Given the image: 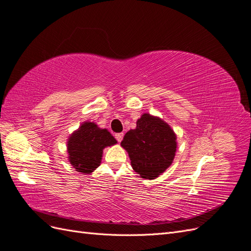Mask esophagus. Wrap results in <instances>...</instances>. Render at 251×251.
I'll use <instances>...</instances> for the list:
<instances>
[{"instance_id":"esophagus-1","label":"esophagus","mask_w":251,"mask_h":251,"mask_svg":"<svg viewBox=\"0 0 251 251\" xmlns=\"http://www.w3.org/2000/svg\"><path fill=\"white\" fill-rule=\"evenodd\" d=\"M114 137H115V139H117V141L118 142H121L122 140H123V137H124V133L123 132H119V133H115L114 134Z\"/></svg>"}]
</instances>
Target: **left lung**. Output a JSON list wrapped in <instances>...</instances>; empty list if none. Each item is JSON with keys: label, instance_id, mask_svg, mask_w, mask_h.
<instances>
[{"label": "left lung", "instance_id": "8db88e82", "mask_svg": "<svg viewBox=\"0 0 251 251\" xmlns=\"http://www.w3.org/2000/svg\"><path fill=\"white\" fill-rule=\"evenodd\" d=\"M121 145L129 155L132 169L146 179H155L172 164L176 152V136L159 118L144 113L136 129L128 131Z\"/></svg>", "mask_w": 251, "mask_h": 251}]
</instances>
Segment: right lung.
<instances>
[{
    "label": "right lung",
    "instance_id": "add662e5",
    "mask_svg": "<svg viewBox=\"0 0 251 251\" xmlns=\"http://www.w3.org/2000/svg\"><path fill=\"white\" fill-rule=\"evenodd\" d=\"M115 143L117 140L107 129H100L94 123L86 122L69 139L70 163L77 172L90 174L99 168L102 150Z\"/></svg>",
    "mask_w": 251,
    "mask_h": 251
}]
</instances>
